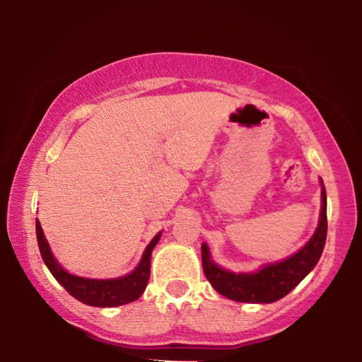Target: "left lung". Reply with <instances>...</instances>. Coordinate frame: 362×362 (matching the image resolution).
<instances>
[{
    "label": "left lung",
    "mask_w": 362,
    "mask_h": 362,
    "mask_svg": "<svg viewBox=\"0 0 362 362\" xmlns=\"http://www.w3.org/2000/svg\"><path fill=\"white\" fill-rule=\"evenodd\" d=\"M321 217L318 229L300 252L279 264L267 265L255 274H232L222 270L211 260L209 249L202 245V269L209 284L229 300L244 303H272L288 295L318 264L325 249L328 217H326V191H321Z\"/></svg>",
    "instance_id": "obj_1"
}]
</instances>
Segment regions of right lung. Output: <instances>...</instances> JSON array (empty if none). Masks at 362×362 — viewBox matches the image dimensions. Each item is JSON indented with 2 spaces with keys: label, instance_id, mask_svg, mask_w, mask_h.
<instances>
[{
  "label": "right lung",
  "instance_id": "1",
  "mask_svg": "<svg viewBox=\"0 0 362 362\" xmlns=\"http://www.w3.org/2000/svg\"><path fill=\"white\" fill-rule=\"evenodd\" d=\"M36 234L42 260L44 264L47 265V269L51 270L54 279H56L74 298H77L78 301H82V303L86 305L100 306V308H105V306H120L140 298L143 291L146 288L148 280H150L151 252L155 249L156 242L160 240L161 235L158 234L155 239L148 244L140 265L136 267V270L133 272V274L113 280H90L71 275L57 264L54 255L51 254V249H49V244L46 237L42 234L41 224H39V222H36Z\"/></svg>",
  "mask_w": 362,
  "mask_h": 362
}]
</instances>
